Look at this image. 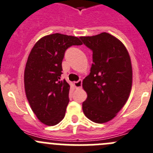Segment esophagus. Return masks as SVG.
<instances>
[{
  "instance_id": "obj_1",
  "label": "esophagus",
  "mask_w": 153,
  "mask_h": 153,
  "mask_svg": "<svg viewBox=\"0 0 153 153\" xmlns=\"http://www.w3.org/2000/svg\"><path fill=\"white\" fill-rule=\"evenodd\" d=\"M74 85L76 88H81L82 86V80H79L78 82H74Z\"/></svg>"
}]
</instances>
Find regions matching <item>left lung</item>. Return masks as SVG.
<instances>
[{
    "mask_svg": "<svg viewBox=\"0 0 153 153\" xmlns=\"http://www.w3.org/2000/svg\"><path fill=\"white\" fill-rule=\"evenodd\" d=\"M80 38L93 51L91 72L82 82L88 95L82 104L83 112L94 123H107L117 116L130 94V55L123 42L107 33Z\"/></svg>",
    "mask_w": 153,
    "mask_h": 153,
    "instance_id": "obj_1",
    "label": "left lung"
}]
</instances>
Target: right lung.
Segmentation results:
<instances>
[{"label":"right lung","mask_w":153,"mask_h":153,"mask_svg":"<svg viewBox=\"0 0 153 153\" xmlns=\"http://www.w3.org/2000/svg\"><path fill=\"white\" fill-rule=\"evenodd\" d=\"M82 45L73 36L53 33L36 42L27 59L24 88L33 112L41 123L54 126L62 120L69 102L70 85L61 80L62 62L71 46Z\"/></svg>","instance_id":"obj_1"}]
</instances>
